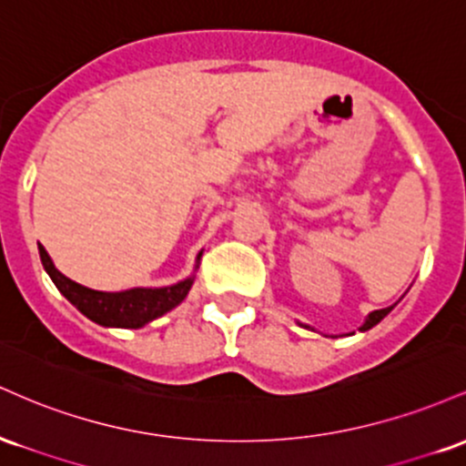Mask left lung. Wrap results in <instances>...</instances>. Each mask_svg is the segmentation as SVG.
Segmentation results:
<instances>
[{
    "instance_id": "left-lung-1",
    "label": "left lung",
    "mask_w": 466,
    "mask_h": 466,
    "mask_svg": "<svg viewBox=\"0 0 466 466\" xmlns=\"http://www.w3.org/2000/svg\"><path fill=\"white\" fill-rule=\"evenodd\" d=\"M397 307V304H392V307H386V309H379V311H372V313H368V318L363 319V324L360 326V330H370L372 326H377L379 322H381L383 318H386V315L392 311V309ZM302 326V329H309V330H315V329H311V326H307V324H302V322H298ZM349 335H352V333H349ZM335 337V335H333Z\"/></svg>"
}]
</instances>
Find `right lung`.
<instances>
[{"instance_id": "1", "label": "right lung", "mask_w": 466, "mask_h": 466, "mask_svg": "<svg viewBox=\"0 0 466 466\" xmlns=\"http://www.w3.org/2000/svg\"><path fill=\"white\" fill-rule=\"evenodd\" d=\"M201 254L203 251L197 254L195 269H199ZM39 256L44 269L52 278L58 291L85 318L100 326H106V329H142V326L162 318L164 313L173 311L177 304L184 302L192 282H195V276H188L170 287H133L127 289V291H96V289L83 287L78 282L69 280L67 276H63L52 263L44 245H39Z\"/></svg>"}]
</instances>
